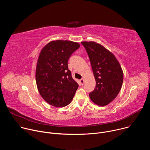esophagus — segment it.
Returning a JSON list of instances; mask_svg holds the SVG:
<instances>
[{
    "label": "esophagus",
    "instance_id": "34e87169",
    "mask_svg": "<svg viewBox=\"0 0 150 150\" xmlns=\"http://www.w3.org/2000/svg\"><path fill=\"white\" fill-rule=\"evenodd\" d=\"M80 83H81V85H83V83H84V79L82 78V79H80Z\"/></svg>",
    "mask_w": 150,
    "mask_h": 150
}]
</instances>
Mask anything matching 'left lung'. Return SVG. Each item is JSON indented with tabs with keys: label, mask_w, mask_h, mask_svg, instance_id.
Returning <instances> with one entry per match:
<instances>
[{
	"label": "left lung",
	"mask_w": 150,
	"mask_h": 150,
	"mask_svg": "<svg viewBox=\"0 0 150 150\" xmlns=\"http://www.w3.org/2000/svg\"><path fill=\"white\" fill-rule=\"evenodd\" d=\"M96 81L94 90L90 93L91 100L97 105L109 104L119 94L123 74L115 56L101 45L93 41H83Z\"/></svg>",
	"instance_id": "1"
}]
</instances>
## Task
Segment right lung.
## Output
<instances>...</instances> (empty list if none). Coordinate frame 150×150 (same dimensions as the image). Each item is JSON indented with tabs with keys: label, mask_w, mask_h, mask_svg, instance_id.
<instances>
[{
	"label": "right lung",
	"mask_w": 150,
	"mask_h": 150,
	"mask_svg": "<svg viewBox=\"0 0 150 150\" xmlns=\"http://www.w3.org/2000/svg\"><path fill=\"white\" fill-rule=\"evenodd\" d=\"M79 47L78 42L56 40L50 42L40 53L35 71L37 88L43 99L56 108L68 105L78 88L68 62Z\"/></svg>",
	"instance_id": "obj_1"
}]
</instances>
